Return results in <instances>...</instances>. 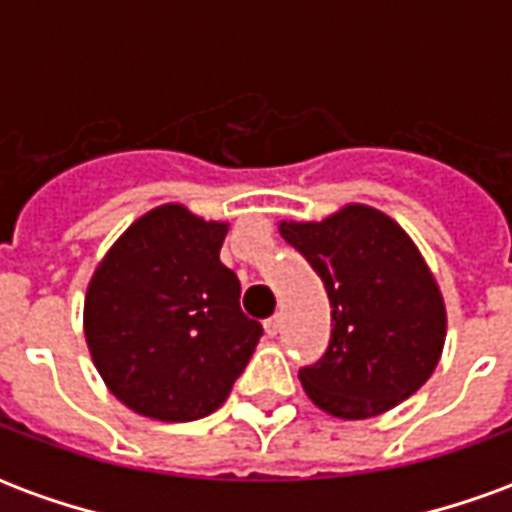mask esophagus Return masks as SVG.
I'll use <instances>...</instances> for the list:
<instances>
[{"label":"esophagus","instance_id":"1","mask_svg":"<svg viewBox=\"0 0 512 512\" xmlns=\"http://www.w3.org/2000/svg\"><path fill=\"white\" fill-rule=\"evenodd\" d=\"M279 329H282V318H279V315H274V318H268V321H266V334H268V337H277Z\"/></svg>","mask_w":512,"mask_h":512}]
</instances>
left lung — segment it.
<instances>
[{"mask_svg":"<svg viewBox=\"0 0 512 512\" xmlns=\"http://www.w3.org/2000/svg\"><path fill=\"white\" fill-rule=\"evenodd\" d=\"M332 304L326 354L299 378L312 403L340 419L378 417L417 392L439 365L447 310L406 230L370 205L323 222H282Z\"/></svg>","mask_w":512,"mask_h":512,"instance_id":"left-lung-1","label":"left lung"}]
</instances>
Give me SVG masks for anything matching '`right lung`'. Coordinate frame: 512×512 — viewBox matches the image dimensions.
<instances>
[{"label":"right lung","instance_id":"obj_1","mask_svg":"<svg viewBox=\"0 0 512 512\" xmlns=\"http://www.w3.org/2000/svg\"><path fill=\"white\" fill-rule=\"evenodd\" d=\"M224 222L178 202L139 216L95 268L84 337L109 392L142 417L191 422L222 406L263 326L219 260Z\"/></svg>","mask_w":512,"mask_h":512}]
</instances>
